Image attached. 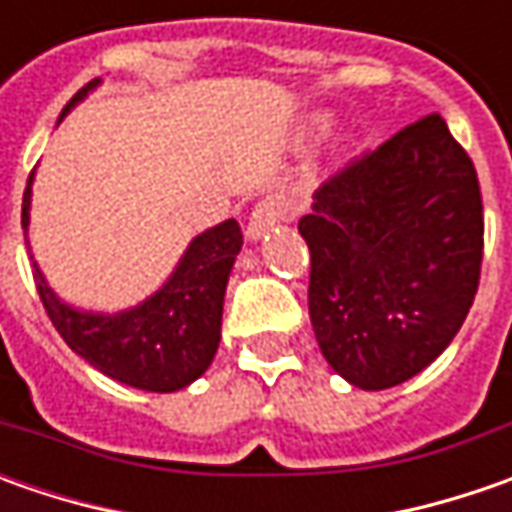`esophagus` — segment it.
Wrapping results in <instances>:
<instances>
[{"label": "esophagus", "instance_id": "1", "mask_svg": "<svg viewBox=\"0 0 512 512\" xmlns=\"http://www.w3.org/2000/svg\"><path fill=\"white\" fill-rule=\"evenodd\" d=\"M287 216V207L282 202V196H267L259 205L253 207L250 219H247V239L250 242H259L265 233H270L273 227L279 225Z\"/></svg>", "mask_w": 512, "mask_h": 512}]
</instances>
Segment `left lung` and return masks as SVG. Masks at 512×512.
Instances as JSON below:
<instances>
[{
    "mask_svg": "<svg viewBox=\"0 0 512 512\" xmlns=\"http://www.w3.org/2000/svg\"><path fill=\"white\" fill-rule=\"evenodd\" d=\"M299 233L313 333L344 382L396 387L459 333L482 273V193L439 113L325 182Z\"/></svg>",
    "mask_w": 512,
    "mask_h": 512,
    "instance_id": "obj_1",
    "label": "left lung"
}]
</instances>
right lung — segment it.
<instances>
[{
    "label": "right lung",
    "instance_id": "right-lung-1",
    "mask_svg": "<svg viewBox=\"0 0 512 512\" xmlns=\"http://www.w3.org/2000/svg\"><path fill=\"white\" fill-rule=\"evenodd\" d=\"M102 85L93 79L70 99L59 122L88 93ZM33 173L22 199V227L28 236ZM242 250V230L236 219L207 227L193 236L173 267L168 282L142 299L139 305L119 313L82 310L56 296L39 262L33 259V282L50 322L68 347L90 367L113 382L128 384L148 393H176L205 373L222 339V310L233 262Z\"/></svg>",
    "mask_w": 512,
    "mask_h": 512
}]
</instances>
